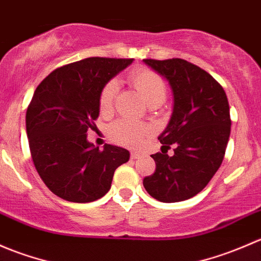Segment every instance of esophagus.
<instances>
[{"instance_id": "esophagus-1", "label": "esophagus", "mask_w": 261, "mask_h": 261, "mask_svg": "<svg viewBox=\"0 0 261 261\" xmlns=\"http://www.w3.org/2000/svg\"><path fill=\"white\" fill-rule=\"evenodd\" d=\"M141 157H142V154H139V153H137V152H132L130 153L132 160H138V158H141Z\"/></svg>"}]
</instances>
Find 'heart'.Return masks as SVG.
Here are the masks:
<instances>
[{
  "label": "heart",
  "instance_id": "b5f03b06",
  "mask_svg": "<svg viewBox=\"0 0 261 261\" xmlns=\"http://www.w3.org/2000/svg\"><path fill=\"white\" fill-rule=\"evenodd\" d=\"M129 82L148 106H161L167 98V87L162 77L153 70L139 68L129 74ZM119 85L111 80L103 87L99 95V109L103 114L112 111ZM148 132L146 125L129 119H120L109 127V137L115 143L127 147H138Z\"/></svg>",
  "mask_w": 261,
  "mask_h": 261
}]
</instances>
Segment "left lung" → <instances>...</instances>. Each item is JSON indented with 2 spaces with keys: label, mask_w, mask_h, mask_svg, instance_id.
<instances>
[{
  "label": "left lung",
  "mask_w": 261,
  "mask_h": 261,
  "mask_svg": "<svg viewBox=\"0 0 261 261\" xmlns=\"http://www.w3.org/2000/svg\"><path fill=\"white\" fill-rule=\"evenodd\" d=\"M143 61L167 79L173 93L170 123L158 137L162 153L150 155L155 171L144 177L143 186L161 202L189 200L207 186L224 160L231 130L226 93L208 72L184 59ZM171 145L174 154L168 156Z\"/></svg>",
  "instance_id": "obj_1"
}]
</instances>
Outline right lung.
Listing matches in <instances>:
<instances>
[{
	"instance_id": "right-lung-1",
	"label": "right lung",
	"mask_w": 261,
	"mask_h": 261,
	"mask_svg": "<svg viewBox=\"0 0 261 261\" xmlns=\"http://www.w3.org/2000/svg\"><path fill=\"white\" fill-rule=\"evenodd\" d=\"M133 59L88 58L50 72L39 84L26 112V133L37 173L51 192L70 202L103 197L114 171L129 160L122 147L103 150L88 142L99 117L104 85Z\"/></svg>"
}]
</instances>
